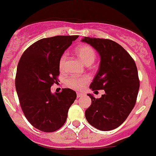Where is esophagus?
Wrapping results in <instances>:
<instances>
[{"label": "esophagus", "mask_w": 156, "mask_h": 156, "mask_svg": "<svg viewBox=\"0 0 156 156\" xmlns=\"http://www.w3.org/2000/svg\"><path fill=\"white\" fill-rule=\"evenodd\" d=\"M83 96H84V93L82 92L77 93V97H78V98H81V97H83Z\"/></svg>", "instance_id": "obj_1"}]
</instances>
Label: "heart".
Returning a JSON list of instances; mask_svg holds the SVG:
<instances>
[{
	"label": "heart",
	"instance_id": "heart-1",
	"mask_svg": "<svg viewBox=\"0 0 156 156\" xmlns=\"http://www.w3.org/2000/svg\"><path fill=\"white\" fill-rule=\"evenodd\" d=\"M75 53L78 57L80 60L85 63V65H91L94 62L96 58V52L92 47L87 44L80 45L75 49ZM67 55L63 54L62 55L59 61V68L61 70L63 69L64 65L66 61ZM88 81V78L87 77H78L71 76L68 77L65 80V85L68 88H73V89L80 90L86 85V83Z\"/></svg>",
	"mask_w": 156,
	"mask_h": 156
}]
</instances>
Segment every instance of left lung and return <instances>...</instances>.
I'll return each mask as SVG.
<instances>
[{
    "instance_id": "8db88e82",
    "label": "left lung",
    "mask_w": 156,
    "mask_h": 156,
    "mask_svg": "<svg viewBox=\"0 0 156 156\" xmlns=\"http://www.w3.org/2000/svg\"><path fill=\"white\" fill-rule=\"evenodd\" d=\"M81 41L92 46L101 58L90 88L105 91L99 98L88 94L91 105L85 111V118L95 129L112 130L126 121L136 102L139 89L137 67L130 55L113 41L85 37Z\"/></svg>"
}]
</instances>
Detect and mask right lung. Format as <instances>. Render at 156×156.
Instances as JSON below:
<instances>
[{"label":"right lung","instance_id":"1","mask_svg":"<svg viewBox=\"0 0 156 156\" xmlns=\"http://www.w3.org/2000/svg\"><path fill=\"white\" fill-rule=\"evenodd\" d=\"M78 37L41 39L25 50L18 62L15 87L21 109L30 124L42 132H55L63 126L77 98L74 90L63 88L52 94L51 87L58 82L61 57Z\"/></svg>","mask_w":156,"mask_h":156}]
</instances>
